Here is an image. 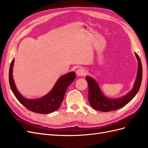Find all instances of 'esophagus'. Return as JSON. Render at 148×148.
<instances>
[{
    "label": "esophagus",
    "instance_id": "esophagus-1",
    "mask_svg": "<svg viewBox=\"0 0 148 148\" xmlns=\"http://www.w3.org/2000/svg\"><path fill=\"white\" fill-rule=\"evenodd\" d=\"M76 73L78 76H83L85 75L86 74V71L83 69H79L77 70V71H76Z\"/></svg>",
    "mask_w": 148,
    "mask_h": 148
}]
</instances>
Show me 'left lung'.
Returning a JSON list of instances; mask_svg holds the SVG:
<instances>
[{"instance_id": "1", "label": "left lung", "mask_w": 148, "mask_h": 148, "mask_svg": "<svg viewBox=\"0 0 148 148\" xmlns=\"http://www.w3.org/2000/svg\"><path fill=\"white\" fill-rule=\"evenodd\" d=\"M138 60V68L136 78L133 89L126 95L117 99H110L104 95L99 84L92 78L87 76L86 79L88 84V100L93 109L101 112H110L123 107L136 96L140 88L142 81L143 69L140 57L135 53Z\"/></svg>"}]
</instances>
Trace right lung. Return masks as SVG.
<instances>
[{"instance_id": "1", "label": "right lung", "mask_w": 148, "mask_h": 148, "mask_svg": "<svg viewBox=\"0 0 148 148\" xmlns=\"http://www.w3.org/2000/svg\"><path fill=\"white\" fill-rule=\"evenodd\" d=\"M13 64L14 59L11 62L9 70V83L12 91L21 104L35 113L46 114L59 109L64 98L67 88L76 78L74 71L66 73L59 78L52 90L46 95L36 99H28L22 96L15 86L12 75Z\"/></svg>"}]
</instances>
